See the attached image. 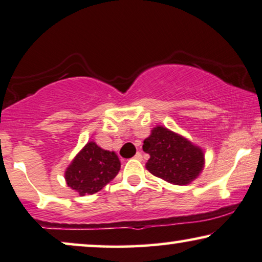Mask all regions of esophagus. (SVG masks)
I'll return each mask as SVG.
<instances>
[{
    "mask_svg": "<svg viewBox=\"0 0 262 262\" xmlns=\"http://www.w3.org/2000/svg\"><path fill=\"white\" fill-rule=\"evenodd\" d=\"M134 158H135V159H137V160H142V155H141V153H140V152H138V153H137V155H135V156H134Z\"/></svg>",
    "mask_w": 262,
    "mask_h": 262,
    "instance_id": "esophagus-1",
    "label": "esophagus"
}]
</instances>
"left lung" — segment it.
Wrapping results in <instances>:
<instances>
[{"instance_id":"left-lung-1","label":"left lung","mask_w":262,"mask_h":262,"mask_svg":"<svg viewBox=\"0 0 262 262\" xmlns=\"http://www.w3.org/2000/svg\"><path fill=\"white\" fill-rule=\"evenodd\" d=\"M142 149L149 155L146 169L171 184H189L204 170V149L163 125L152 129L144 140Z\"/></svg>"}]
</instances>
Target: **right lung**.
<instances>
[{
  "mask_svg": "<svg viewBox=\"0 0 262 262\" xmlns=\"http://www.w3.org/2000/svg\"><path fill=\"white\" fill-rule=\"evenodd\" d=\"M121 169V162L114 151L89 141L74 157L64 171L68 187L81 196L92 195L111 182Z\"/></svg>",
  "mask_w": 262,
  "mask_h": 262,
  "instance_id": "1",
  "label": "right lung"
}]
</instances>
